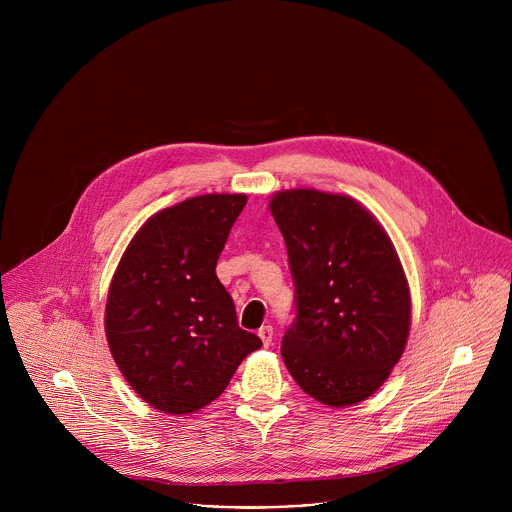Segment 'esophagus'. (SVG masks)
I'll use <instances>...</instances> for the list:
<instances>
[{
    "instance_id": "esophagus-1",
    "label": "esophagus",
    "mask_w": 512,
    "mask_h": 512,
    "mask_svg": "<svg viewBox=\"0 0 512 512\" xmlns=\"http://www.w3.org/2000/svg\"><path fill=\"white\" fill-rule=\"evenodd\" d=\"M259 338L263 340L265 346H269L271 340H273V326H269V324H267V326H261V328H259Z\"/></svg>"
}]
</instances>
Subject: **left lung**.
I'll return each instance as SVG.
<instances>
[{
	"mask_svg": "<svg viewBox=\"0 0 512 512\" xmlns=\"http://www.w3.org/2000/svg\"><path fill=\"white\" fill-rule=\"evenodd\" d=\"M269 208L296 285V318L281 340L285 367L324 405L360 403L391 375L409 336L411 298L397 251L348 196L283 190Z\"/></svg>",
	"mask_w": 512,
	"mask_h": 512,
	"instance_id": "obj_1",
	"label": "left lung"
}]
</instances>
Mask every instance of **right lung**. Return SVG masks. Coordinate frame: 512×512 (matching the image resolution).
<instances>
[{
  "label": "right lung",
  "instance_id": "1",
  "mask_svg": "<svg viewBox=\"0 0 512 512\" xmlns=\"http://www.w3.org/2000/svg\"><path fill=\"white\" fill-rule=\"evenodd\" d=\"M245 194H204L145 221L113 275L105 332L119 371L152 407L186 415L221 395L261 338L239 328L216 277Z\"/></svg>",
  "mask_w": 512,
  "mask_h": 512
}]
</instances>
